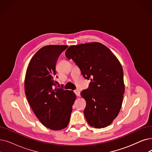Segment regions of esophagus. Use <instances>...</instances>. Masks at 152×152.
<instances>
[{
    "mask_svg": "<svg viewBox=\"0 0 152 152\" xmlns=\"http://www.w3.org/2000/svg\"><path fill=\"white\" fill-rule=\"evenodd\" d=\"M75 93L77 96H80V91L79 89H76L75 90Z\"/></svg>",
    "mask_w": 152,
    "mask_h": 152,
    "instance_id": "1",
    "label": "esophagus"
}]
</instances>
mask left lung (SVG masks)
Instances as JSON below:
<instances>
[{"label": "left lung", "instance_id": "obj_1", "mask_svg": "<svg viewBox=\"0 0 152 152\" xmlns=\"http://www.w3.org/2000/svg\"><path fill=\"white\" fill-rule=\"evenodd\" d=\"M65 55L91 80L89 88L81 92L86 102L84 114L88 123L96 129L108 126L122 104L125 86L120 62L107 47L97 42L71 46Z\"/></svg>", "mask_w": 152, "mask_h": 152}]
</instances>
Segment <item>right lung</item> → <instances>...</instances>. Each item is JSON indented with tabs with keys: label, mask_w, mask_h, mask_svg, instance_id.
<instances>
[{
	"label": "right lung",
	"mask_w": 152,
	"mask_h": 152,
	"mask_svg": "<svg viewBox=\"0 0 152 152\" xmlns=\"http://www.w3.org/2000/svg\"><path fill=\"white\" fill-rule=\"evenodd\" d=\"M65 45L39 49L28 64L25 79V95L33 111L45 127L59 130L68 126L76 99L72 91L64 90L56 81V64Z\"/></svg>",
	"instance_id": "obj_1"
}]
</instances>
